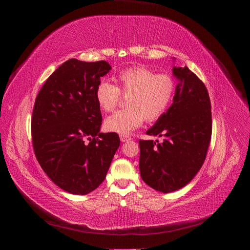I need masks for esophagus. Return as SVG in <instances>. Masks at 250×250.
I'll return each instance as SVG.
<instances>
[{
  "mask_svg": "<svg viewBox=\"0 0 250 250\" xmlns=\"http://www.w3.org/2000/svg\"><path fill=\"white\" fill-rule=\"evenodd\" d=\"M120 140H121V142H127V141L131 140V138L129 137V135H126V134H121V135H120Z\"/></svg>",
  "mask_w": 250,
  "mask_h": 250,
  "instance_id": "esophagus-1",
  "label": "esophagus"
}]
</instances>
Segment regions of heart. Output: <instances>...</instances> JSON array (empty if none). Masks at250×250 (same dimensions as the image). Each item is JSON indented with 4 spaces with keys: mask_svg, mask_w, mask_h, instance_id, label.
Wrapping results in <instances>:
<instances>
[{
    "mask_svg": "<svg viewBox=\"0 0 250 250\" xmlns=\"http://www.w3.org/2000/svg\"><path fill=\"white\" fill-rule=\"evenodd\" d=\"M117 85L101 80L96 87V100L105 112L115 110L121 94L127 97L126 109L106 118L108 131L129 134L144 121L153 122L168 110L176 92V81L167 73H155L144 65L127 67L116 76Z\"/></svg>",
    "mask_w": 250,
    "mask_h": 250,
    "instance_id": "obj_1",
    "label": "heart"
}]
</instances>
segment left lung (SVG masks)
Segmentation results:
<instances>
[{
  "instance_id": "8db88e82",
  "label": "left lung",
  "mask_w": 250,
  "mask_h": 250,
  "mask_svg": "<svg viewBox=\"0 0 250 250\" xmlns=\"http://www.w3.org/2000/svg\"><path fill=\"white\" fill-rule=\"evenodd\" d=\"M179 82L173 103L148 135L163 143L140 140V172L145 183L162 193L187 186L207 157L211 138L210 100L204 83L185 67H173Z\"/></svg>"
}]
</instances>
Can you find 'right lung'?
I'll return each instance as SVG.
<instances>
[{"label":"right lung","mask_w":250,"mask_h":250,"mask_svg":"<svg viewBox=\"0 0 250 250\" xmlns=\"http://www.w3.org/2000/svg\"><path fill=\"white\" fill-rule=\"evenodd\" d=\"M108 62L69 59L44 82L31 120L36 160L63 191L86 195L99 187L120 146L116 132L102 133L96 100L100 78Z\"/></svg>","instance_id":"1"}]
</instances>
